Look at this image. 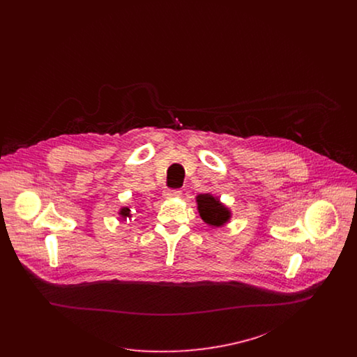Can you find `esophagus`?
<instances>
[{
	"instance_id": "1",
	"label": "esophagus",
	"mask_w": 357,
	"mask_h": 357,
	"mask_svg": "<svg viewBox=\"0 0 357 357\" xmlns=\"http://www.w3.org/2000/svg\"><path fill=\"white\" fill-rule=\"evenodd\" d=\"M182 191L179 188H169L166 192H165V197L166 198H176V197H181Z\"/></svg>"
}]
</instances>
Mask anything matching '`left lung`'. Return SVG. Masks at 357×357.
<instances>
[{
	"label": "left lung",
	"instance_id": "8db88e82",
	"mask_svg": "<svg viewBox=\"0 0 357 357\" xmlns=\"http://www.w3.org/2000/svg\"><path fill=\"white\" fill-rule=\"evenodd\" d=\"M197 202H198V211L201 218L208 225L222 226L230 218L229 210L210 194L198 195Z\"/></svg>",
	"mask_w": 357,
	"mask_h": 357
}]
</instances>
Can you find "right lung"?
<instances>
[{
  "mask_svg": "<svg viewBox=\"0 0 357 357\" xmlns=\"http://www.w3.org/2000/svg\"><path fill=\"white\" fill-rule=\"evenodd\" d=\"M120 215H121L123 218L130 217V208H128V207H123V208L120 210Z\"/></svg>",
  "mask_w": 357,
  "mask_h": 357,
  "instance_id": "obj_1",
  "label": "right lung"
}]
</instances>
